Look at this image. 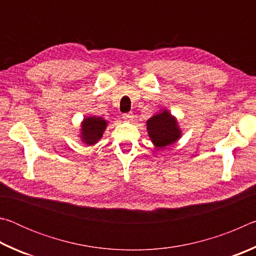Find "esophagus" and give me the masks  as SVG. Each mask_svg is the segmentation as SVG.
<instances>
[{
  "label": "esophagus",
  "instance_id": "obj_1",
  "mask_svg": "<svg viewBox=\"0 0 256 256\" xmlns=\"http://www.w3.org/2000/svg\"><path fill=\"white\" fill-rule=\"evenodd\" d=\"M133 118V115L131 114V112H128V114H124L123 115V120H126V122H130Z\"/></svg>",
  "mask_w": 256,
  "mask_h": 256
}]
</instances>
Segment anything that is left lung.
Masks as SVG:
<instances>
[{"label": "left lung", "instance_id": "obj_1", "mask_svg": "<svg viewBox=\"0 0 256 256\" xmlns=\"http://www.w3.org/2000/svg\"><path fill=\"white\" fill-rule=\"evenodd\" d=\"M146 130L156 149L175 144L182 136L178 122L168 110H162L146 120Z\"/></svg>", "mask_w": 256, "mask_h": 256}]
</instances>
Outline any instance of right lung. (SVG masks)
Returning a JSON list of instances; mask_svg holds the SVG:
<instances>
[{
	"instance_id": "obj_1",
	"label": "right lung",
	"mask_w": 256,
	"mask_h": 256,
	"mask_svg": "<svg viewBox=\"0 0 256 256\" xmlns=\"http://www.w3.org/2000/svg\"><path fill=\"white\" fill-rule=\"evenodd\" d=\"M108 122L106 120L97 116H89L84 118L81 122L80 138L86 146H94L102 138Z\"/></svg>"
}]
</instances>
